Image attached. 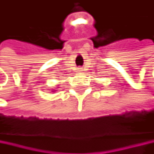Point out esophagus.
I'll return each instance as SVG.
<instances>
[{
	"instance_id": "1",
	"label": "esophagus",
	"mask_w": 154,
	"mask_h": 154,
	"mask_svg": "<svg viewBox=\"0 0 154 154\" xmlns=\"http://www.w3.org/2000/svg\"><path fill=\"white\" fill-rule=\"evenodd\" d=\"M78 72H79V73H82V72H83V69H82V68H79V69H78Z\"/></svg>"
}]
</instances>
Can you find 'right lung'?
Returning <instances> with one entry per match:
<instances>
[{"label":"right lung","instance_id":"right-lung-1","mask_svg":"<svg viewBox=\"0 0 154 154\" xmlns=\"http://www.w3.org/2000/svg\"><path fill=\"white\" fill-rule=\"evenodd\" d=\"M57 88H58V87H57V86H56V89H57ZM56 89H51V92H56V91H57V90H56Z\"/></svg>","mask_w":154,"mask_h":154}]
</instances>
